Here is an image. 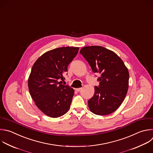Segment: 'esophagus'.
<instances>
[{
  "instance_id": "obj_1",
  "label": "esophagus",
  "mask_w": 153,
  "mask_h": 153,
  "mask_svg": "<svg viewBox=\"0 0 153 153\" xmlns=\"http://www.w3.org/2000/svg\"><path fill=\"white\" fill-rule=\"evenodd\" d=\"M82 89V88H76V90L77 91L79 92Z\"/></svg>"
}]
</instances>
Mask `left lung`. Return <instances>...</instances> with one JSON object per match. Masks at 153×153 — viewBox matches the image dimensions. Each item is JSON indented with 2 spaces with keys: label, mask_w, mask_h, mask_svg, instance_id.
Listing matches in <instances>:
<instances>
[{
  "label": "left lung",
  "mask_w": 153,
  "mask_h": 153,
  "mask_svg": "<svg viewBox=\"0 0 153 153\" xmlns=\"http://www.w3.org/2000/svg\"><path fill=\"white\" fill-rule=\"evenodd\" d=\"M80 53L88 61L98 78L93 97L88 100L90 111L98 115L115 112L122 104L128 88L129 73L122 59L112 51L93 45L81 48Z\"/></svg>",
  "instance_id": "8db88e82"
}]
</instances>
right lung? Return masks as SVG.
Returning <instances> with one entry per match:
<instances>
[{"label": "right lung", "mask_w": 153, "mask_h": 153, "mask_svg": "<svg viewBox=\"0 0 153 153\" xmlns=\"http://www.w3.org/2000/svg\"><path fill=\"white\" fill-rule=\"evenodd\" d=\"M79 47H62L41 55L34 63L28 79V88L35 105L45 115L58 118L70 109L74 91L61 84Z\"/></svg>", "instance_id": "add662e5"}]
</instances>
